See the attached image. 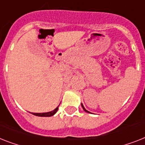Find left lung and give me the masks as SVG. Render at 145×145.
<instances>
[{"label":"left lung","instance_id":"8db88e82","mask_svg":"<svg viewBox=\"0 0 145 145\" xmlns=\"http://www.w3.org/2000/svg\"><path fill=\"white\" fill-rule=\"evenodd\" d=\"M82 106H83V109H84V110H85V111H86V112H88V111H87V110H86V109H85V108H84V106H83V104H82Z\"/></svg>","mask_w":145,"mask_h":145}]
</instances>
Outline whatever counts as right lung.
<instances>
[{
    "label": "right lung",
    "mask_w": 145,
    "mask_h": 145,
    "mask_svg": "<svg viewBox=\"0 0 145 145\" xmlns=\"http://www.w3.org/2000/svg\"><path fill=\"white\" fill-rule=\"evenodd\" d=\"M59 107H56V109L53 110L51 112H44V113H33V115H37V116H41V117H50V116H52L54 114L56 113L57 110H58Z\"/></svg>",
    "instance_id": "add662e5"
}]
</instances>
